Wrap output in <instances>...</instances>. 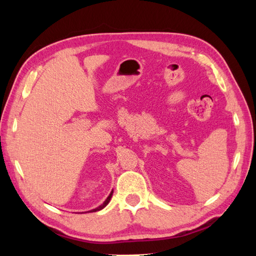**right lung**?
Segmentation results:
<instances>
[{"label":"right lung","instance_id":"right-lung-1","mask_svg":"<svg viewBox=\"0 0 256 256\" xmlns=\"http://www.w3.org/2000/svg\"><path fill=\"white\" fill-rule=\"evenodd\" d=\"M112 194H113V191L110 193V196L106 198V200H104V204H102V205H100L99 207H97V208H95V209H92V210H90V212H94L102 210V208H104V207L108 205V203L110 202V200H111V198H112Z\"/></svg>","mask_w":256,"mask_h":256}]
</instances>
